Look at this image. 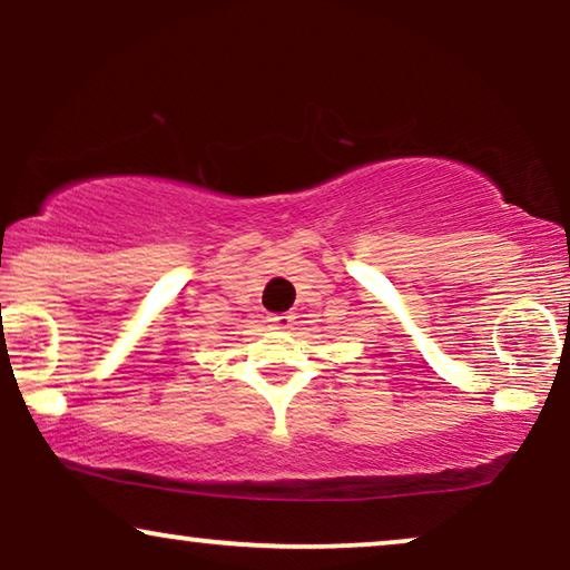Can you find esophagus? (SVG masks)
<instances>
[{"mask_svg": "<svg viewBox=\"0 0 570 570\" xmlns=\"http://www.w3.org/2000/svg\"><path fill=\"white\" fill-rule=\"evenodd\" d=\"M293 318H295L293 314H272L269 322H272V326H277V330H291Z\"/></svg>", "mask_w": 570, "mask_h": 570, "instance_id": "1", "label": "esophagus"}]
</instances>
